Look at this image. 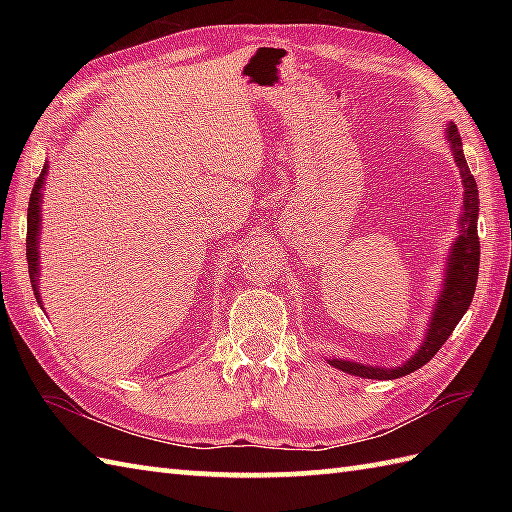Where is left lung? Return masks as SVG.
I'll return each mask as SVG.
<instances>
[{"instance_id":"1","label":"left lung","mask_w":512,"mask_h":512,"mask_svg":"<svg viewBox=\"0 0 512 512\" xmlns=\"http://www.w3.org/2000/svg\"><path fill=\"white\" fill-rule=\"evenodd\" d=\"M444 136L451 147V154L455 165L460 169L464 200H462V213H460V231L455 237L453 246L449 248L447 257V270H444V281L438 292L436 306H433L427 334L418 347V352L413 354L409 361L402 363L400 367H378V365H365L356 361H347V358H328V363L336 369H341L345 374L361 376V378H376V380H391L407 376L416 372L424 363H429L444 341L449 339L455 325L460 323L464 312L469 310L477 273H480V237H477V213H480V198H477V184L471 176V169L466 165L462 138L458 127L449 123L444 127Z\"/></svg>"}]
</instances>
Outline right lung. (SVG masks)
Instances as JSON below:
<instances>
[{
  "mask_svg": "<svg viewBox=\"0 0 512 512\" xmlns=\"http://www.w3.org/2000/svg\"><path fill=\"white\" fill-rule=\"evenodd\" d=\"M48 165H43L39 178L32 187L30 202H28V235H26V259H28V273L30 284L35 290V297L41 306V292H39V235H41V204H43V184H46Z\"/></svg>",
  "mask_w": 512,
  "mask_h": 512,
  "instance_id": "1",
  "label": "right lung"
}]
</instances>
